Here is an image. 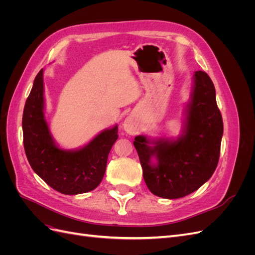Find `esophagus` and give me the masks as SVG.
<instances>
[{
  "label": "esophagus",
  "mask_w": 255,
  "mask_h": 255,
  "mask_svg": "<svg viewBox=\"0 0 255 255\" xmlns=\"http://www.w3.org/2000/svg\"><path fill=\"white\" fill-rule=\"evenodd\" d=\"M123 128H125V130L128 134H130V135L136 134L138 130V126L135 119L133 117H128L126 121L123 122Z\"/></svg>",
  "instance_id": "obj_1"
}]
</instances>
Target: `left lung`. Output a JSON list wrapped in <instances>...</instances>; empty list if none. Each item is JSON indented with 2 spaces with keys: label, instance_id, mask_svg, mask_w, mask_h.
<instances>
[{
  "label": "left lung",
  "instance_id": "8db88e82",
  "mask_svg": "<svg viewBox=\"0 0 255 255\" xmlns=\"http://www.w3.org/2000/svg\"><path fill=\"white\" fill-rule=\"evenodd\" d=\"M192 81L179 137H135L143 180L152 194L160 198L179 199L196 191L218 165L223 122L215 86L204 71H196Z\"/></svg>",
  "mask_w": 255,
  "mask_h": 255
}]
</instances>
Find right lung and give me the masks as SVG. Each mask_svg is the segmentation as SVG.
<instances>
[{
	"label": "right lung",
	"mask_w": 255,
	"mask_h": 255,
	"mask_svg": "<svg viewBox=\"0 0 255 255\" xmlns=\"http://www.w3.org/2000/svg\"><path fill=\"white\" fill-rule=\"evenodd\" d=\"M23 144L33 170L64 195L94 190L101 183L110 151L118 139V126L99 133L86 145L61 149L54 140L44 116L43 69L36 75L22 118Z\"/></svg>",
	"instance_id": "right-lung-1"
}]
</instances>
